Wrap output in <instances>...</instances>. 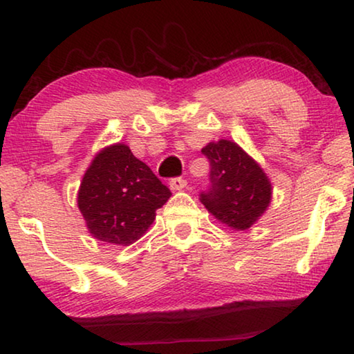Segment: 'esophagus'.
Masks as SVG:
<instances>
[{"instance_id":"obj_1","label":"esophagus","mask_w":354,"mask_h":354,"mask_svg":"<svg viewBox=\"0 0 354 354\" xmlns=\"http://www.w3.org/2000/svg\"><path fill=\"white\" fill-rule=\"evenodd\" d=\"M186 186H187V181L184 178H173L170 181L171 190H183Z\"/></svg>"}]
</instances>
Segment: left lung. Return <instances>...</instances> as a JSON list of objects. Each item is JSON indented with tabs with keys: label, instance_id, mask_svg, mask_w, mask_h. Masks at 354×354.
<instances>
[{
	"label": "left lung",
	"instance_id": "obj_1",
	"mask_svg": "<svg viewBox=\"0 0 354 354\" xmlns=\"http://www.w3.org/2000/svg\"><path fill=\"white\" fill-rule=\"evenodd\" d=\"M209 160V187L200 201L217 221L233 230H248L271 203V183L261 167L230 140L201 149Z\"/></svg>",
	"mask_w": 354,
	"mask_h": 354
}]
</instances>
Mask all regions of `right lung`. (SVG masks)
Instances as JSON below:
<instances>
[{"instance_id":"add662e5","label":"right lung","mask_w":354,"mask_h":354,"mask_svg":"<svg viewBox=\"0 0 354 354\" xmlns=\"http://www.w3.org/2000/svg\"><path fill=\"white\" fill-rule=\"evenodd\" d=\"M170 189L126 145L100 151L82 179L78 209L99 241L129 245L145 234Z\"/></svg>"}]
</instances>
